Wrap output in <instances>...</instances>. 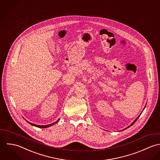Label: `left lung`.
<instances>
[{"label":"left lung","mask_w":160,"mask_h":160,"mask_svg":"<svg viewBox=\"0 0 160 160\" xmlns=\"http://www.w3.org/2000/svg\"><path fill=\"white\" fill-rule=\"evenodd\" d=\"M140 115H139V116H138V117H137V118H136V119H135V121H133V122H132V124H130V126H128V128H125V129H126V128H129V127H130V126H132V125H133V124H134V123H135V122H136V121H137V119H138V118H139V117H140ZM125 129H124V130H125Z\"/></svg>","instance_id":"1"}]
</instances>
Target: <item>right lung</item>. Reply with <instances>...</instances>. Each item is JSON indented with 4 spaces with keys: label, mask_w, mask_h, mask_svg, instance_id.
Masks as SVG:
<instances>
[{
    "label": "right lung",
    "mask_w": 160,
    "mask_h": 160,
    "mask_svg": "<svg viewBox=\"0 0 160 160\" xmlns=\"http://www.w3.org/2000/svg\"><path fill=\"white\" fill-rule=\"evenodd\" d=\"M59 119L57 121H56L55 122H53V123H52V124H48V125H45V126H39V125H36V124H32V123H31V122H28L30 124H31L32 126H35V127H37V128H49V127H50V126H52V125H54V124H55L56 123H57V122H59Z\"/></svg>",
    "instance_id": "1"
}]
</instances>
